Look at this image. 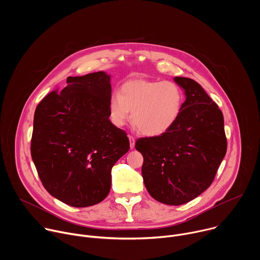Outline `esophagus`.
I'll list each match as a JSON object with an SVG mask.
<instances>
[{
	"label": "esophagus",
	"mask_w": 260,
	"mask_h": 260,
	"mask_svg": "<svg viewBox=\"0 0 260 260\" xmlns=\"http://www.w3.org/2000/svg\"><path fill=\"white\" fill-rule=\"evenodd\" d=\"M128 139H129V146H131V148L133 149V148L135 147L136 140H135V138H134V137H132V136H128Z\"/></svg>",
	"instance_id": "1"
}]
</instances>
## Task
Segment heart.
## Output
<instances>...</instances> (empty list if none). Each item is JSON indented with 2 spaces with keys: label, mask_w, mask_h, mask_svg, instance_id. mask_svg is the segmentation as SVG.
<instances>
[{
  "label": "heart",
  "mask_w": 260,
  "mask_h": 260,
  "mask_svg": "<svg viewBox=\"0 0 260 260\" xmlns=\"http://www.w3.org/2000/svg\"><path fill=\"white\" fill-rule=\"evenodd\" d=\"M184 100L183 89L174 81L133 79L111 95L109 115L113 124L122 126L133 111V122L142 134L160 136L179 119Z\"/></svg>",
  "instance_id": "heart-1"
}]
</instances>
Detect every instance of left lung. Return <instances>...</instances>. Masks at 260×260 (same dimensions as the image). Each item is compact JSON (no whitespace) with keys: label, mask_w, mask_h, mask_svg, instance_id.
Here are the masks:
<instances>
[{"label":"left lung","mask_w":260,"mask_h":260,"mask_svg":"<svg viewBox=\"0 0 260 260\" xmlns=\"http://www.w3.org/2000/svg\"><path fill=\"white\" fill-rule=\"evenodd\" d=\"M186 95L181 115L167 133L140 138L142 176L149 194L166 205L186 204L212 184L224 158V119L217 104L194 80L175 77Z\"/></svg>","instance_id":"left-lung-1"}]
</instances>
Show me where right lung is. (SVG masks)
Returning a JSON list of instances; mask_svg holds the SVG:
<instances>
[{
	"label": "right lung",
	"instance_id": "obj_1",
	"mask_svg": "<svg viewBox=\"0 0 260 260\" xmlns=\"http://www.w3.org/2000/svg\"><path fill=\"white\" fill-rule=\"evenodd\" d=\"M68 85L37 106L30 154L45 189L76 208L101 203L111 170L129 149L124 131L110 121V75L68 77Z\"/></svg>",
	"mask_w": 260,
	"mask_h": 260
}]
</instances>
